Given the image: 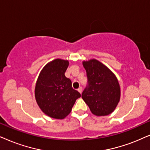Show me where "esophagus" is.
Instances as JSON below:
<instances>
[{"instance_id": "esophagus-1", "label": "esophagus", "mask_w": 150, "mask_h": 150, "mask_svg": "<svg viewBox=\"0 0 150 150\" xmlns=\"http://www.w3.org/2000/svg\"><path fill=\"white\" fill-rule=\"evenodd\" d=\"M77 91H78V92L80 94H81V93H82V88L81 87H79L78 89H77Z\"/></svg>"}]
</instances>
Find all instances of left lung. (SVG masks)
Returning a JSON list of instances; mask_svg holds the SVG:
<instances>
[{
  "instance_id": "obj_1",
  "label": "left lung",
  "mask_w": 150,
  "mask_h": 150,
  "mask_svg": "<svg viewBox=\"0 0 150 150\" xmlns=\"http://www.w3.org/2000/svg\"><path fill=\"white\" fill-rule=\"evenodd\" d=\"M86 71L88 86L81 97L96 116H106L115 110L120 101L121 88L116 75L96 59L82 62Z\"/></svg>"
}]
</instances>
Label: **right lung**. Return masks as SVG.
<instances>
[{
  "label": "right lung",
  "mask_w": 150,
  "mask_h": 150,
  "mask_svg": "<svg viewBox=\"0 0 150 150\" xmlns=\"http://www.w3.org/2000/svg\"><path fill=\"white\" fill-rule=\"evenodd\" d=\"M69 62L55 59L42 69L35 87V97L42 111L51 118L63 119L71 113L77 99L81 97L72 88L64 73Z\"/></svg>",
  "instance_id": "add662e5"
}]
</instances>
